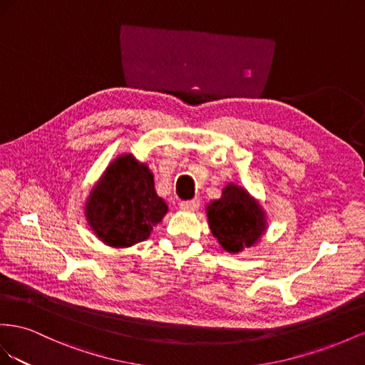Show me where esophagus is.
<instances>
[{
  "label": "esophagus",
  "mask_w": 365,
  "mask_h": 365,
  "mask_svg": "<svg viewBox=\"0 0 365 365\" xmlns=\"http://www.w3.org/2000/svg\"><path fill=\"white\" fill-rule=\"evenodd\" d=\"M183 211H197L200 206V200L199 199H192V200H183L179 203Z\"/></svg>",
  "instance_id": "1"
}]
</instances>
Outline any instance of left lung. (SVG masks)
Masks as SVG:
<instances>
[{"instance_id": "8db88e82", "label": "left lung", "mask_w": 365, "mask_h": 365, "mask_svg": "<svg viewBox=\"0 0 365 365\" xmlns=\"http://www.w3.org/2000/svg\"><path fill=\"white\" fill-rule=\"evenodd\" d=\"M212 235L227 252H240L258 242L264 231V212L240 186L229 183L220 200L207 206Z\"/></svg>"}]
</instances>
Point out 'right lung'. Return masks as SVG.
I'll return each instance as SVG.
<instances>
[{
  "label": "right lung",
  "instance_id": "add662e5",
  "mask_svg": "<svg viewBox=\"0 0 365 365\" xmlns=\"http://www.w3.org/2000/svg\"><path fill=\"white\" fill-rule=\"evenodd\" d=\"M168 211L158 197L148 166L131 154L120 155L90 192L86 215L103 243L127 247L148 238Z\"/></svg>",
  "mask_w": 365,
  "mask_h": 365
}]
</instances>
